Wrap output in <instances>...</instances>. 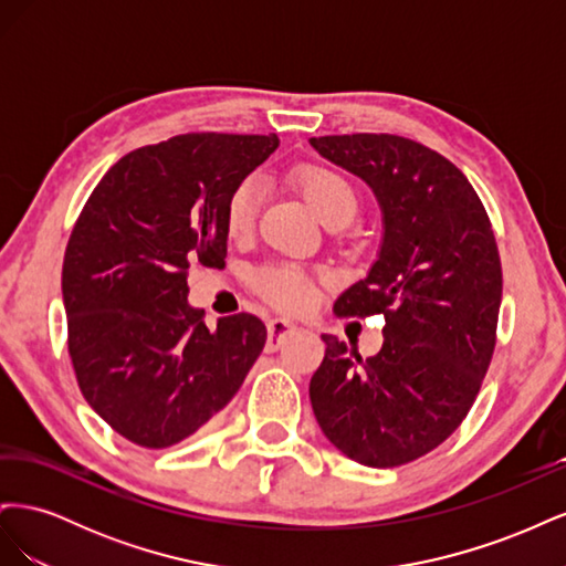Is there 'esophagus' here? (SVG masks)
<instances>
[{"instance_id":"34e87169","label":"esophagus","mask_w":566,"mask_h":566,"mask_svg":"<svg viewBox=\"0 0 566 566\" xmlns=\"http://www.w3.org/2000/svg\"><path fill=\"white\" fill-rule=\"evenodd\" d=\"M266 352H276L283 342L287 339V335H293L297 331L295 323H290L285 318H273L266 325Z\"/></svg>"}]
</instances>
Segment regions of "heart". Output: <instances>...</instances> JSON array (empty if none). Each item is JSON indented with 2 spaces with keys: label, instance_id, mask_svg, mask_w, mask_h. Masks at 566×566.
<instances>
[{
  "label": "heart",
  "instance_id": "1",
  "mask_svg": "<svg viewBox=\"0 0 566 566\" xmlns=\"http://www.w3.org/2000/svg\"><path fill=\"white\" fill-rule=\"evenodd\" d=\"M293 179L325 224L349 221L361 202L356 184L335 167L302 165L295 169ZM256 210H260V181L250 177L233 188L224 205V231L231 241H241L252 233ZM252 283L256 293L285 312L306 310L314 300L312 279L293 264L264 266L254 273Z\"/></svg>",
  "mask_w": 566,
  "mask_h": 566
}]
</instances>
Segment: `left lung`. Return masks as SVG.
Instances as JSON below:
<instances>
[{
    "mask_svg": "<svg viewBox=\"0 0 566 566\" xmlns=\"http://www.w3.org/2000/svg\"><path fill=\"white\" fill-rule=\"evenodd\" d=\"M310 144L373 188L385 224L368 276L335 302L337 316L382 314V349L361 358L321 335L314 416L347 458L406 465L458 430L482 387L503 295L499 245L472 184L437 150L394 134Z\"/></svg>",
    "mask_w": 566,
    "mask_h": 566,
    "instance_id": "left-lung-1",
    "label": "left lung"
}]
</instances>
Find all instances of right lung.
I'll return each instance as SVG.
<instances>
[{
    "mask_svg": "<svg viewBox=\"0 0 566 566\" xmlns=\"http://www.w3.org/2000/svg\"><path fill=\"white\" fill-rule=\"evenodd\" d=\"M279 148L276 134H181L119 158L63 256L67 352L84 399L117 434L167 449L241 389L266 342L252 314L188 304V266L224 264V205Z\"/></svg>",
    "mask_w": 566,
    "mask_h": 566,
    "instance_id": "obj_1",
    "label": "right lung"
}]
</instances>
